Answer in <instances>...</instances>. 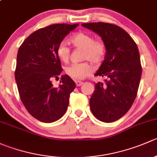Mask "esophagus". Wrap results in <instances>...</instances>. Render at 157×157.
Wrapping results in <instances>:
<instances>
[{"instance_id":"34e87169","label":"esophagus","mask_w":157,"mask_h":157,"mask_svg":"<svg viewBox=\"0 0 157 157\" xmlns=\"http://www.w3.org/2000/svg\"><path fill=\"white\" fill-rule=\"evenodd\" d=\"M83 82H81V81H76V85H77V86H81V85H83Z\"/></svg>"}]
</instances>
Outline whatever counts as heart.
<instances>
[{
  "instance_id": "heart-1",
  "label": "heart",
  "mask_w": 157,
  "mask_h": 157,
  "mask_svg": "<svg viewBox=\"0 0 157 157\" xmlns=\"http://www.w3.org/2000/svg\"><path fill=\"white\" fill-rule=\"evenodd\" d=\"M73 45L77 48L83 49L82 59L88 60L95 65H99L103 61L106 53V47L102 40H96L93 35L87 33H80L74 35L70 39ZM69 47L64 42H61L57 47V55L60 61L67 63L70 58ZM93 67L88 61L79 64H72L65 68V73L74 80H83L93 73Z\"/></svg>"
}]
</instances>
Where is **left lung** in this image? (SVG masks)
<instances>
[{"mask_svg": "<svg viewBox=\"0 0 157 157\" xmlns=\"http://www.w3.org/2000/svg\"><path fill=\"white\" fill-rule=\"evenodd\" d=\"M82 26L99 34L106 47L105 60L95 74L106 79L95 84L90 109L99 121L112 122L127 113L137 96L142 74L138 48L117 25L99 22Z\"/></svg>", "mask_w": 157, "mask_h": 157, "instance_id": "obj_1", "label": "left lung"}]
</instances>
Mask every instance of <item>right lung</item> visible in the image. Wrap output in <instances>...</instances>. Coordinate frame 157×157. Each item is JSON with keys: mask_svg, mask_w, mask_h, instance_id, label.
<instances>
[{"mask_svg": "<svg viewBox=\"0 0 157 157\" xmlns=\"http://www.w3.org/2000/svg\"><path fill=\"white\" fill-rule=\"evenodd\" d=\"M78 25L58 23L36 30L18 50L15 80L20 99L30 115L42 122H54L64 115L76 87L67 75L61 77L58 88L52 80L63 71L57 47Z\"/></svg>", "mask_w": 157, "mask_h": 157, "instance_id": "1", "label": "right lung"}]
</instances>
